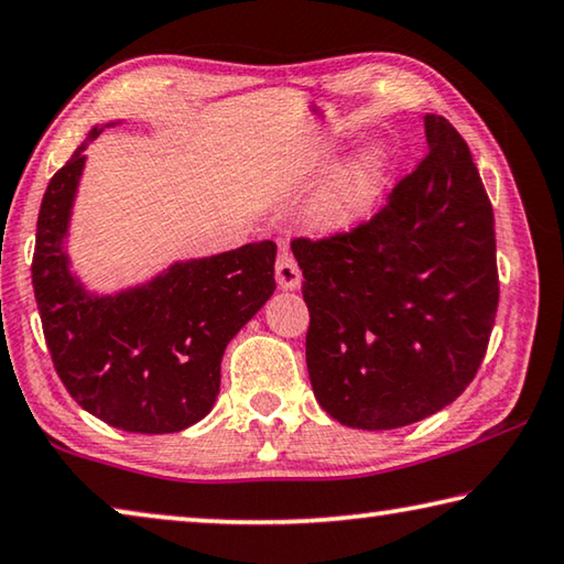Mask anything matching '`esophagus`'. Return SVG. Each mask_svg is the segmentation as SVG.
I'll return each instance as SVG.
<instances>
[{"label": "esophagus", "mask_w": 564, "mask_h": 564, "mask_svg": "<svg viewBox=\"0 0 564 564\" xmlns=\"http://www.w3.org/2000/svg\"><path fill=\"white\" fill-rule=\"evenodd\" d=\"M274 274H276V284H280L282 290H297L300 282H302L300 264L292 257V252H288V249H282L280 257H276Z\"/></svg>", "instance_id": "obj_1"}]
</instances>
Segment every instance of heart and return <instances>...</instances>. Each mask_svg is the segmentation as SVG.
Returning a JSON list of instances; mask_svg holds the SVG:
<instances>
[{
  "label": "heart",
  "instance_id": "obj_1",
  "mask_svg": "<svg viewBox=\"0 0 564 564\" xmlns=\"http://www.w3.org/2000/svg\"><path fill=\"white\" fill-rule=\"evenodd\" d=\"M377 189L375 174L359 172L337 184L319 205V221L329 229L347 227L367 209Z\"/></svg>",
  "mask_w": 564,
  "mask_h": 564
}]
</instances>
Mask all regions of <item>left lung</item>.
I'll return each mask as SVG.
<instances>
[{"label": "left lung", "mask_w": 564, "mask_h": 564, "mask_svg": "<svg viewBox=\"0 0 564 564\" xmlns=\"http://www.w3.org/2000/svg\"><path fill=\"white\" fill-rule=\"evenodd\" d=\"M430 152L352 229L294 237L307 369L329 417L394 430L455 402L490 345L495 215L463 134L424 117Z\"/></svg>", "instance_id": "left-lung-1"}]
</instances>
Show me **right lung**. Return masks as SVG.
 Returning a JSON list of instances; mask_svg holds the SVG:
<instances>
[{"instance_id": "add662e5", "label": "right lung", "mask_w": 564, "mask_h": 564, "mask_svg": "<svg viewBox=\"0 0 564 564\" xmlns=\"http://www.w3.org/2000/svg\"><path fill=\"white\" fill-rule=\"evenodd\" d=\"M91 129L54 172L36 217L32 284L44 339L62 384L82 410L140 435L199 422L219 394L225 347L272 297L276 245L172 264L144 288L91 297L64 252L72 199Z\"/></svg>"}]
</instances>
